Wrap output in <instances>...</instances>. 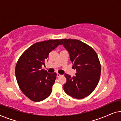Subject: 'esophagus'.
Listing matches in <instances>:
<instances>
[{"instance_id": "1", "label": "esophagus", "mask_w": 121, "mask_h": 121, "mask_svg": "<svg viewBox=\"0 0 121 121\" xmlns=\"http://www.w3.org/2000/svg\"><path fill=\"white\" fill-rule=\"evenodd\" d=\"M60 76H61L60 74H59V73H57V77H60Z\"/></svg>"}]
</instances>
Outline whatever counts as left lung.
Segmentation results:
<instances>
[{
	"mask_svg": "<svg viewBox=\"0 0 121 121\" xmlns=\"http://www.w3.org/2000/svg\"><path fill=\"white\" fill-rule=\"evenodd\" d=\"M69 52L73 68L77 70L75 77L65 74L67 82L64 90L74 98L87 96L97 86L101 75V64L97 54L92 47L75 39H60Z\"/></svg>",
	"mask_w": 121,
	"mask_h": 121,
	"instance_id": "left-lung-1",
	"label": "left lung"
}]
</instances>
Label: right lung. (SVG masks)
<instances>
[{
  "mask_svg": "<svg viewBox=\"0 0 121 121\" xmlns=\"http://www.w3.org/2000/svg\"><path fill=\"white\" fill-rule=\"evenodd\" d=\"M61 44L59 39L36 42L19 58L15 67V75L21 91L31 100L39 102L52 92L57 74L48 73L42 69L48 54Z\"/></svg>",
  "mask_w": 121,
  "mask_h": 121,
  "instance_id": "obj_1",
  "label": "right lung"
}]
</instances>
